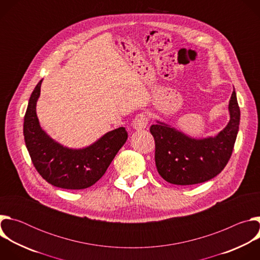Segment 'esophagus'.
I'll return each mask as SVG.
<instances>
[{"mask_svg": "<svg viewBox=\"0 0 260 260\" xmlns=\"http://www.w3.org/2000/svg\"><path fill=\"white\" fill-rule=\"evenodd\" d=\"M148 122H149V118H148V116L145 113H140L133 120V127L137 131H140V129L146 128V126L148 125Z\"/></svg>", "mask_w": 260, "mask_h": 260, "instance_id": "34e87169", "label": "esophagus"}]
</instances>
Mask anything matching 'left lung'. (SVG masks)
Masks as SVG:
<instances>
[{"instance_id":"left-lung-1","label":"left lung","mask_w":260,"mask_h":260,"mask_svg":"<svg viewBox=\"0 0 260 260\" xmlns=\"http://www.w3.org/2000/svg\"><path fill=\"white\" fill-rule=\"evenodd\" d=\"M229 110L230 122L215 137L194 139L160 121L151 125L156 169L167 182L176 185L203 183L225 168L234 150L241 116L235 89Z\"/></svg>"}]
</instances>
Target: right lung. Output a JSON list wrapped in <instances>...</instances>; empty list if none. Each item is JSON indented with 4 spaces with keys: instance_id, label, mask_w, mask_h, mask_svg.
I'll list each match as a JSON object with an SVG mask.
<instances>
[{
    "instance_id": "obj_1",
    "label": "right lung",
    "mask_w": 260,
    "mask_h": 260,
    "mask_svg": "<svg viewBox=\"0 0 260 260\" xmlns=\"http://www.w3.org/2000/svg\"><path fill=\"white\" fill-rule=\"evenodd\" d=\"M42 80L30 94L23 122L25 146L34 167L49 184L63 189L90 187L106 173L108 167L127 140L124 127L105 134L82 149H71L51 139L40 126L36 105Z\"/></svg>"
}]
</instances>
